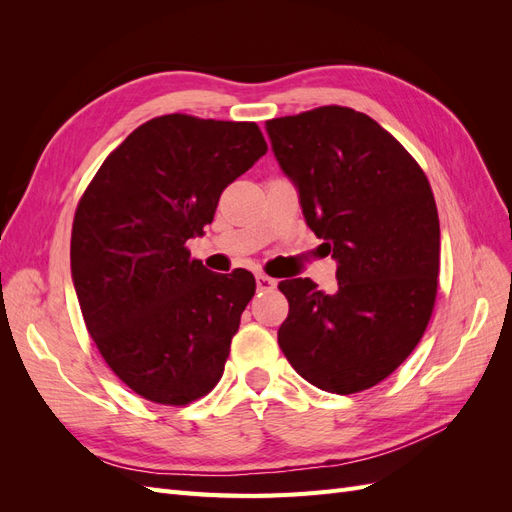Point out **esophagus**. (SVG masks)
<instances>
[{"instance_id": "1", "label": "esophagus", "mask_w": 512, "mask_h": 512, "mask_svg": "<svg viewBox=\"0 0 512 512\" xmlns=\"http://www.w3.org/2000/svg\"><path fill=\"white\" fill-rule=\"evenodd\" d=\"M256 286L260 292H271L275 288V280H271V277L262 273H256Z\"/></svg>"}]
</instances>
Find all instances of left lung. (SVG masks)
Segmentation results:
<instances>
[{"mask_svg":"<svg viewBox=\"0 0 512 512\" xmlns=\"http://www.w3.org/2000/svg\"><path fill=\"white\" fill-rule=\"evenodd\" d=\"M307 226L337 262L329 294L284 280L277 342L301 378L350 395L382 382L421 342L438 292L440 222L425 173L378 121L320 106L265 123Z\"/></svg>","mask_w":512,"mask_h":512,"instance_id":"left-lung-1","label":"left lung"}]
</instances>
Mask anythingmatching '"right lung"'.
<instances>
[{"label": "right lung", "mask_w": 512, "mask_h": 512, "mask_svg": "<svg viewBox=\"0 0 512 512\" xmlns=\"http://www.w3.org/2000/svg\"><path fill=\"white\" fill-rule=\"evenodd\" d=\"M267 153L256 123L156 117L104 160L74 215L70 269L89 335L117 378L166 406L207 395L256 292L209 271L185 241Z\"/></svg>", "instance_id": "add662e5"}]
</instances>
